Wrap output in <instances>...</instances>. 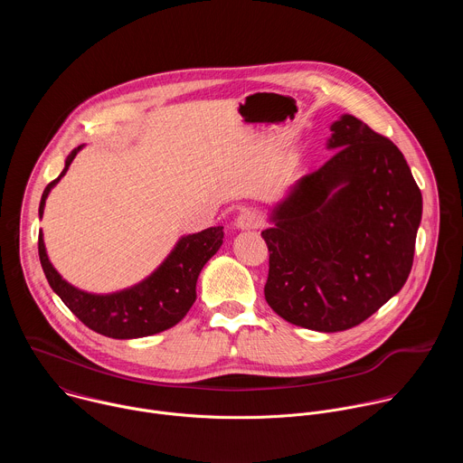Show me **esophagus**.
<instances>
[{"label":"esophagus","instance_id":"34e87169","mask_svg":"<svg viewBox=\"0 0 463 463\" xmlns=\"http://www.w3.org/2000/svg\"><path fill=\"white\" fill-rule=\"evenodd\" d=\"M260 223H261L260 214H258L256 211H252V209H247V211L240 213V216H238V220H236V227H238V229H243V231H247V229H256V227H260Z\"/></svg>","mask_w":463,"mask_h":463}]
</instances>
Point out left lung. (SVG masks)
<instances>
[{
	"label": "left lung",
	"instance_id": "8db88e82",
	"mask_svg": "<svg viewBox=\"0 0 463 463\" xmlns=\"http://www.w3.org/2000/svg\"><path fill=\"white\" fill-rule=\"evenodd\" d=\"M337 150L300 177L261 231L269 249L263 293L282 318L345 332L398 293L412 269L421 192L390 139L354 115L332 124Z\"/></svg>",
	"mask_w": 463,
	"mask_h": 463
}]
</instances>
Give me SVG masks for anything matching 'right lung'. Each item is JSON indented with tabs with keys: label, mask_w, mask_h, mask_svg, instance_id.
Here are the masks:
<instances>
[{
	"label": "right lung",
	"mask_w": 463,
	"mask_h": 463,
	"mask_svg": "<svg viewBox=\"0 0 463 463\" xmlns=\"http://www.w3.org/2000/svg\"><path fill=\"white\" fill-rule=\"evenodd\" d=\"M79 150L80 146L70 154L61 174L45 186L40 202V218L47 194L68 172ZM222 243L223 227H211L184 236L152 277L113 295L84 293L61 280L45 254L42 232L38 234V254L49 286L80 322L111 339H137L165 332L186 315L195 300L197 277Z\"/></svg>",
	"instance_id": "obj_1"
}]
</instances>
